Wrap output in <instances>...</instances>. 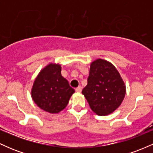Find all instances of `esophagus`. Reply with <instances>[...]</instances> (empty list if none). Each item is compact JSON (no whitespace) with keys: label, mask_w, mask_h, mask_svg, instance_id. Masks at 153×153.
Returning <instances> with one entry per match:
<instances>
[{"label":"esophagus","mask_w":153,"mask_h":153,"mask_svg":"<svg viewBox=\"0 0 153 153\" xmlns=\"http://www.w3.org/2000/svg\"><path fill=\"white\" fill-rule=\"evenodd\" d=\"M81 91H82L81 86H78V88H75V91H76L77 93H80L81 92Z\"/></svg>","instance_id":"obj_1"}]
</instances>
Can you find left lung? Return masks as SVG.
<instances>
[{
    "instance_id": "8db88e82",
    "label": "left lung",
    "mask_w": 153,
    "mask_h": 153,
    "mask_svg": "<svg viewBox=\"0 0 153 153\" xmlns=\"http://www.w3.org/2000/svg\"><path fill=\"white\" fill-rule=\"evenodd\" d=\"M82 94L94 113L106 116L122 104L126 85L115 66L106 59L99 58L91 63L88 84Z\"/></svg>"
}]
</instances>
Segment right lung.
I'll use <instances>...</instances> for the list:
<instances>
[{"label": "right lung", "instance_id": "1", "mask_svg": "<svg viewBox=\"0 0 153 153\" xmlns=\"http://www.w3.org/2000/svg\"><path fill=\"white\" fill-rule=\"evenodd\" d=\"M75 90L61 75V65L51 62L40 71L35 78L31 94L41 109L57 114L67 106Z\"/></svg>", "mask_w": 153, "mask_h": 153}]
</instances>
